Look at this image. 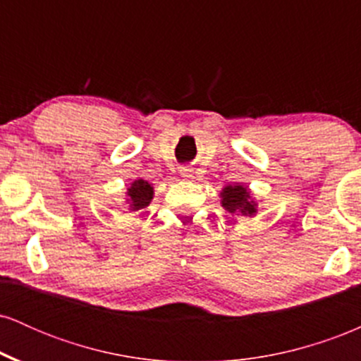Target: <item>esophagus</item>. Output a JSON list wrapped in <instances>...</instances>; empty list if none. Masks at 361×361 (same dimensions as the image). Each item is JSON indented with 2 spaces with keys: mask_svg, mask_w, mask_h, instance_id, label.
Listing matches in <instances>:
<instances>
[{
  "mask_svg": "<svg viewBox=\"0 0 361 361\" xmlns=\"http://www.w3.org/2000/svg\"><path fill=\"white\" fill-rule=\"evenodd\" d=\"M181 176H183V178H192V169L183 168V169H181Z\"/></svg>",
  "mask_w": 361,
  "mask_h": 361,
  "instance_id": "1",
  "label": "esophagus"
}]
</instances>
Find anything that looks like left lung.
I'll use <instances>...</instances> for the list:
<instances>
[{"label": "left lung", "mask_w": 361, "mask_h": 361, "mask_svg": "<svg viewBox=\"0 0 361 361\" xmlns=\"http://www.w3.org/2000/svg\"><path fill=\"white\" fill-rule=\"evenodd\" d=\"M222 207L231 214L241 212L243 215L256 214V204L251 200L250 190L243 185H229L222 190Z\"/></svg>", "instance_id": "1"}]
</instances>
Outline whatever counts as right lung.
<instances>
[{
  "label": "right lung",
  "instance_id": "1",
  "mask_svg": "<svg viewBox=\"0 0 361 361\" xmlns=\"http://www.w3.org/2000/svg\"><path fill=\"white\" fill-rule=\"evenodd\" d=\"M127 195H128V204H130V209L140 210L151 204L154 190H152V186L149 185L147 181L135 180L130 188L127 190Z\"/></svg>",
  "mask_w": 361,
  "mask_h": 361
}]
</instances>
